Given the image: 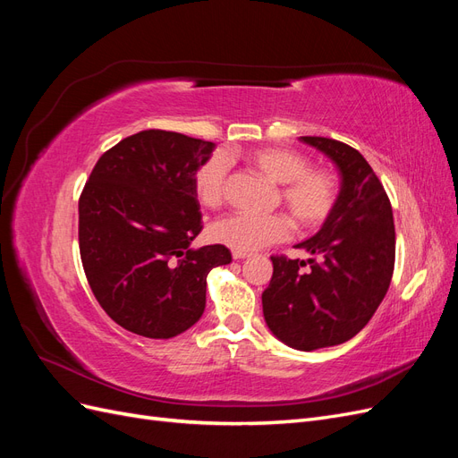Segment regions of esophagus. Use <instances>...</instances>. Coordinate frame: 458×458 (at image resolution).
<instances>
[{
	"instance_id": "34e87169",
	"label": "esophagus",
	"mask_w": 458,
	"mask_h": 458,
	"mask_svg": "<svg viewBox=\"0 0 458 458\" xmlns=\"http://www.w3.org/2000/svg\"><path fill=\"white\" fill-rule=\"evenodd\" d=\"M233 258H234V259H244V258H250V254H248V252H237V250H233Z\"/></svg>"
}]
</instances>
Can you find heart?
<instances>
[{
	"label": "heart",
	"instance_id": "1",
	"mask_svg": "<svg viewBox=\"0 0 458 458\" xmlns=\"http://www.w3.org/2000/svg\"><path fill=\"white\" fill-rule=\"evenodd\" d=\"M248 162L273 183L281 185V202L300 227L321 225L336 200V182L327 170L310 168L308 158L296 150L266 147L248 152ZM229 162L216 155L195 174L197 199L206 208H219L227 195ZM293 224L286 216H246L237 214L217 221L212 239L237 252H256L261 248L286 241Z\"/></svg>",
	"mask_w": 458,
	"mask_h": 458
}]
</instances>
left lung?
Masks as SVG:
<instances>
[{
	"mask_svg": "<svg viewBox=\"0 0 458 458\" xmlns=\"http://www.w3.org/2000/svg\"><path fill=\"white\" fill-rule=\"evenodd\" d=\"M336 165L340 189L330 214L311 239L296 248L318 257L271 258L263 290V317L288 348L313 352L352 340L382 303L394 275L392 204L359 150L327 137H300Z\"/></svg>",
	"mask_w": 458,
	"mask_h": 458,
	"instance_id": "8db88e82",
	"label": "left lung"
}]
</instances>
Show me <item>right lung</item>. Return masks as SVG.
I'll use <instances>...</instances> for the list:
<instances>
[{
  "instance_id": "right-lung-1",
  "label": "right lung",
  "mask_w": 458,
  "mask_h": 458,
  "mask_svg": "<svg viewBox=\"0 0 458 458\" xmlns=\"http://www.w3.org/2000/svg\"><path fill=\"white\" fill-rule=\"evenodd\" d=\"M214 143L147 130L95 164L80 197V256L93 294L116 325L168 340L206 308V276L231 263L224 244L192 248L202 229L195 174Z\"/></svg>"
}]
</instances>
